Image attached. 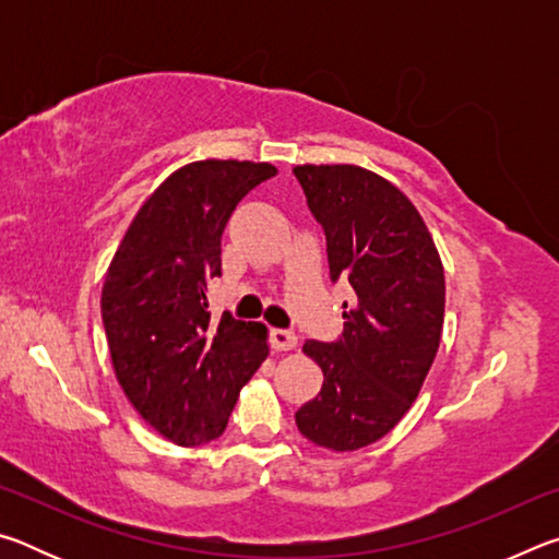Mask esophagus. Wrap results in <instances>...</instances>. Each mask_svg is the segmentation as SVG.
Segmentation results:
<instances>
[{
	"mask_svg": "<svg viewBox=\"0 0 559 559\" xmlns=\"http://www.w3.org/2000/svg\"><path fill=\"white\" fill-rule=\"evenodd\" d=\"M271 347L278 353H288V349L298 347V337L290 330H271Z\"/></svg>",
	"mask_w": 559,
	"mask_h": 559,
	"instance_id": "obj_1",
	"label": "esophagus"
}]
</instances>
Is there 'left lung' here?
Instances as JSON below:
<instances>
[{"label": "left lung", "instance_id": "left-lung-1", "mask_svg": "<svg viewBox=\"0 0 559 559\" xmlns=\"http://www.w3.org/2000/svg\"><path fill=\"white\" fill-rule=\"evenodd\" d=\"M293 175L325 231L330 278L355 290L337 343L302 345L325 380L296 424L318 447L357 451L400 424L427 380L441 343L443 266L421 214L384 177L357 165H298Z\"/></svg>", "mask_w": 559, "mask_h": 559}]
</instances>
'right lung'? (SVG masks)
I'll return each instance as SVG.
<instances>
[{
    "label": "right lung",
    "instance_id": "right-lung-1",
    "mask_svg": "<svg viewBox=\"0 0 559 559\" xmlns=\"http://www.w3.org/2000/svg\"><path fill=\"white\" fill-rule=\"evenodd\" d=\"M278 169L249 159L179 167L140 206L100 296L108 349L138 414L177 447L222 437L241 386L269 357V330L229 313L212 323L222 234L246 194Z\"/></svg>",
    "mask_w": 559,
    "mask_h": 559
}]
</instances>
